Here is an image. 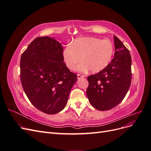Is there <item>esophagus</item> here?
Segmentation results:
<instances>
[{
	"mask_svg": "<svg viewBox=\"0 0 151 151\" xmlns=\"http://www.w3.org/2000/svg\"><path fill=\"white\" fill-rule=\"evenodd\" d=\"M84 77V76L81 75V74H77V79H81V78H83Z\"/></svg>",
	"mask_w": 151,
	"mask_h": 151,
	"instance_id": "34e87169",
	"label": "esophagus"
}]
</instances>
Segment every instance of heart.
<instances>
[{
  "mask_svg": "<svg viewBox=\"0 0 151 151\" xmlns=\"http://www.w3.org/2000/svg\"><path fill=\"white\" fill-rule=\"evenodd\" d=\"M115 48L110 40L94 37L79 38L71 45H67L63 51V58L70 70L76 69L77 65L79 71L90 70L97 73L104 70L111 62Z\"/></svg>",
  "mask_w": 151,
  "mask_h": 151,
  "instance_id": "b5f03b06",
  "label": "heart"
}]
</instances>
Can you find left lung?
<instances>
[{"instance_id": "1", "label": "left lung", "mask_w": 151, "mask_h": 151, "mask_svg": "<svg viewBox=\"0 0 151 151\" xmlns=\"http://www.w3.org/2000/svg\"><path fill=\"white\" fill-rule=\"evenodd\" d=\"M114 58L104 70L88 77L87 96L100 111L112 109L122 102L131 84L132 58L129 50L114 36Z\"/></svg>"}]
</instances>
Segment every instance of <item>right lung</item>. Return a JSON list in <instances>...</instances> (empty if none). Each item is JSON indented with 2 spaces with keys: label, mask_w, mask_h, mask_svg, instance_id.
Returning a JSON list of instances; mask_svg holds the SVG:
<instances>
[{
  "label": "right lung",
  "mask_w": 151,
  "mask_h": 151,
  "mask_svg": "<svg viewBox=\"0 0 151 151\" xmlns=\"http://www.w3.org/2000/svg\"><path fill=\"white\" fill-rule=\"evenodd\" d=\"M62 44L49 36L38 37L21 57L22 86L30 102L41 111L54 115L66 106L77 76L63 62Z\"/></svg>",
  "instance_id": "right-lung-1"
}]
</instances>
